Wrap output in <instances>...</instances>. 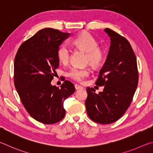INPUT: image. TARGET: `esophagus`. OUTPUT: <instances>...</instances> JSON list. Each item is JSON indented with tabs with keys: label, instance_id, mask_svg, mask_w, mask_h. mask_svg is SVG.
Wrapping results in <instances>:
<instances>
[{
	"label": "esophagus",
	"instance_id": "obj_1",
	"mask_svg": "<svg viewBox=\"0 0 153 153\" xmlns=\"http://www.w3.org/2000/svg\"><path fill=\"white\" fill-rule=\"evenodd\" d=\"M74 87H75V89H76V90L83 89H84L83 87H81V86H80V85H74Z\"/></svg>",
	"mask_w": 153,
	"mask_h": 153
}]
</instances>
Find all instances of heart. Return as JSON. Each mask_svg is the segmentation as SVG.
Instances as JSON below:
<instances>
[{"label":"heart","mask_w":153,"mask_h":153,"mask_svg":"<svg viewBox=\"0 0 153 153\" xmlns=\"http://www.w3.org/2000/svg\"><path fill=\"white\" fill-rule=\"evenodd\" d=\"M72 44L80 50L87 53L86 59L91 65L97 66L102 62L104 59L103 51L98 48V42L92 35L88 32H82L72 39ZM71 56V50L66 44H62L57 50V56L61 63L68 62ZM89 74L88 68L80 69L72 68L68 73L70 78L77 82H81Z\"/></svg>","instance_id":"heart-1"}]
</instances>
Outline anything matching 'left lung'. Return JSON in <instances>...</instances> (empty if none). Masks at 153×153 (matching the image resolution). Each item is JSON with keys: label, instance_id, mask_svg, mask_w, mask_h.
Listing matches in <instances>:
<instances>
[{"label": "left lung", "instance_id": "1", "mask_svg": "<svg viewBox=\"0 0 153 153\" xmlns=\"http://www.w3.org/2000/svg\"><path fill=\"white\" fill-rule=\"evenodd\" d=\"M110 37L106 60L96 85L104 86L98 94L88 87L85 101L91 120L109 124L119 120L129 108L137 88L138 72L134 52L129 42L109 28L104 29Z\"/></svg>", "mask_w": 153, "mask_h": 153}]
</instances>
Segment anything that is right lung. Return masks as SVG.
<instances>
[{
	"label": "right lung",
	"mask_w": 153,
	"mask_h": 153,
	"mask_svg": "<svg viewBox=\"0 0 153 153\" xmlns=\"http://www.w3.org/2000/svg\"><path fill=\"white\" fill-rule=\"evenodd\" d=\"M70 33L44 28L23 42L14 62V83L30 116L45 124L60 122L65 116L64 101L74 92L65 81L60 87L51 84L59 66L57 50Z\"/></svg>",
	"instance_id": "add662e5"
}]
</instances>
